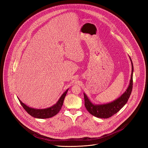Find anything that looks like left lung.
<instances>
[{"instance_id": "left-lung-1", "label": "left lung", "mask_w": 148, "mask_h": 148, "mask_svg": "<svg viewBox=\"0 0 148 148\" xmlns=\"http://www.w3.org/2000/svg\"><path fill=\"white\" fill-rule=\"evenodd\" d=\"M130 58L132 65V73L130 84L126 91L119 97L108 103L96 104L92 102L88 96L84 93V105L87 111L93 116L100 118H108L117 113L128 102L132 90L134 73L133 63L130 57Z\"/></svg>"}]
</instances>
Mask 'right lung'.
I'll return each mask as SVG.
<instances>
[{
  "instance_id": "add662e5",
  "label": "right lung",
  "mask_w": 148,
  "mask_h": 148,
  "mask_svg": "<svg viewBox=\"0 0 148 148\" xmlns=\"http://www.w3.org/2000/svg\"><path fill=\"white\" fill-rule=\"evenodd\" d=\"M69 89H67L64 93H63L58 101L56 102V103L54 104L53 106L45 108V109H36V108H33L31 107H28L27 105L23 103L18 97V99L21 103V105H22V107L26 111V112L30 114L31 116H32L34 118H38V119H46V118H51L56 115H57L60 110L61 109V107L63 105V102H64V99L65 98V97L68 92Z\"/></svg>"
}]
</instances>
